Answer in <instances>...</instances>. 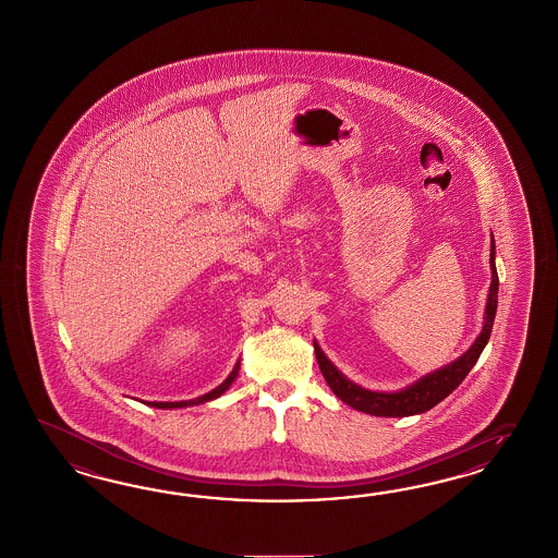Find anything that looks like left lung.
<instances>
[{"label": "left lung", "mask_w": 558, "mask_h": 558, "mask_svg": "<svg viewBox=\"0 0 558 558\" xmlns=\"http://www.w3.org/2000/svg\"><path fill=\"white\" fill-rule=\"evenodd\" d=\"M489 264L490 287L487 306H485V325H483L478 338L474 339L473 345L458 360L450 362L444 368L425 374L417 383L409 385L405 389L395 390V392H376V390L362 389L350 378H345L331 364V360L323 354L319 343L313 341L323 378L327 380L329 389L333 390L336 397L341 399L345 405L354 407L357 411L376 415V417H409V415L425 413L432 407L438 405L439 401H444L466 378V374L476 364L478 355L485 350V345L489 341L495 313H497V290H499V276H497V268H495V241L493 239H490Z\"/></svg>", "instance_id": "1"}]
</instances>
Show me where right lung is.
Wrapping results in <instances>:
<instances>
[{
  "mask_svg": "<svg viewBox=\"0 0 558 558\" xmlns=\"http://www.w3.org/2000/svg\"><path fill=\"white\" fill-rule=\"evenodd\" d=\"M239 366H241V364L236 362L235 368L227 376V380H225L222 385H219L217 389H213L210 392L203 395V397H196V399H190V401H175V403H155V401H153V403H147V405L157 407V409H180V407L203 405V403H208V401H213V399H219L220 395L233 385V380H235L236 374H239Z\"/></svg>",
  "mask_w": 558,
  "mask_h": 558,
  "instance_id": "add662e5",
  "label": "right lung"
}]
</instances>
